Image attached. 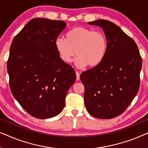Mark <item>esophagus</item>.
Instances as JSON below:
<instances>
[{"label": "esophagus", "instance_id": "esophagus-1", "mask_svg": "<svg viewBox=\"0 0 148 148\" xmlns=\"http://www.w3.org/2000/svg\"><path fill=\"white\" fill-rule=\"evenodd\" d=\"M75 74H76V80L79 81V77H80V73L78 71H75Z\"/></svg>", "mask_w": 148, "mask_h": 148}]
</instances>
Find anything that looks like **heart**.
Wrapping results in <instances>:
<instances>
[{"label": "heart", "mask_w": 148, "mask_h": 148, "mask_svg": "<svg viewBox=\"0 0 148 148\" xmlns=\"http://www.w3.org/2000/svg\"><path fill=\"white\" fill-rule=\"evenodd\" d=\"M55 47L60 58L66 63L72 62L77 52V66L95 67L104 60L108 42L102 32L91 28L77 27L66 34V38H56Z\"/></svg>", "instance_id": "heart-1"}]
</instances>
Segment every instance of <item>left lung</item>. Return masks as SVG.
Masks as SVG:
<instances>
[{"instance_id": "left-lung-1", "label": "left lung", "mask_w": 148, "mask_h": 148, "mask_svg": "<svg viewBox=\"0 0 148 148\" xmlns=\"http://www.w3.org/2000/svg\"><path fill=\"white\" fill-rule=\"evenodd\" d=\"M88 23L102 28L108 48L99 65L81 74L85 105L96 118L112 119L126 110L138 92L142 58L134 40L116 24L104 19Z\"/></svg>"}]
</instances>
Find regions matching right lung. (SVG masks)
Listing matches in <instances>:
<instances>
[{"label":"right lung","mask_w":148,"mask_h":148,"mask_svg":"<svg viewBox=\"0 0 148 148\" xmlns=\"http://www.w3.org/2000/svg\"><path fill=\"white\" fill-rule=\"evenodd\" d=\"M66 25L60 20L34 18L10 47V89L22 108L35 118H51L61 112L67 91L76 79L74 69L62 61L55 47Z\"/></svg>","instance_id":"right-lung-1"}]
</instances>
